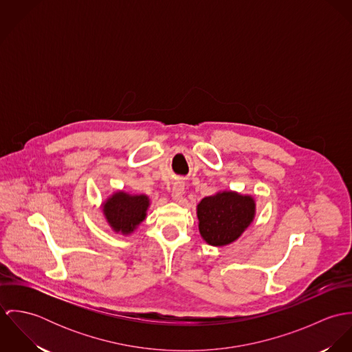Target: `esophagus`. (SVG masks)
<instances>
[{
    "label": "esophagus",
    "instance_id": "1",
    "mask_svg": "<svg viewBox=\"0 0 352 352\" xmlns=\"http://www.w3.org/2000/svg\"><path fill=\"white\" fill-rule=\"evenodd\" d=\"M184 187H186V183H184V182H182V180L175 182L173 188H172V199H173V201H179L183 198V195H184Z\"/></svg>",
    "mask_w": 352,
    "mask_h": 352
}]
</instances>
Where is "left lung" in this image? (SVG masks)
<instances>
[{
  "label": "left lung",
  "mask_w": 352,
  "mask_h": 352,
  "mask_svg": "<svg viewBox=\"0 0 352 352\" xmlns=\"http://www.w3.org/2000/svg\"><path fill=\"white\" fill-rule=\"evenodd\" d=\"M256 214L252 195L219 191L203 198L197 206L201 239L212 247H225L241 237Z\"/></svg>",
  "instance_id": "8db88e82"
}]
</instances>
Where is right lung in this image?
I'll use <instances>...</instances> for the list:
<instances>
[{"label": "right lung", "mask_w": 352, "mask_h": 352, "mask_svg": "<svg viewBox=\"0 0 352 352\" xmlns=\"http://www.w3.org/2000/svg\"><path fill=\"white\" fill-rule=\"evenodd\" d=\"M149 206L148 195H131L124 191H116L101 203V210L107 223L115 233L129 236L146 218Z\"/></svg>", "instance_id": "1"}]
</instances>
